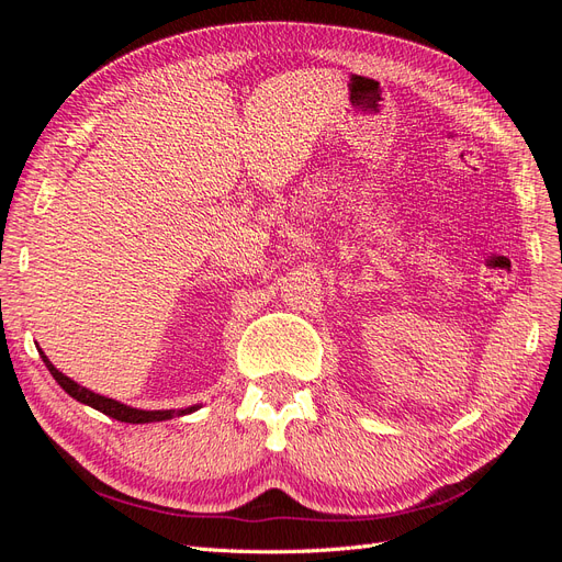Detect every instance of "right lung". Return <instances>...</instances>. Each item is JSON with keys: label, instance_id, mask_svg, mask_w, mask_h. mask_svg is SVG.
<instances>
[{"label": "right lung", "instance_id": "add662e5", "mask_svg": "<svg viewBox=\"0 0 562 562\" xmlns=\"http://www.w3.org/2000/svg\"><path fill=\"white\" fill-rule=\"evenodd\" d=\"M40 356H42V361H44V366L48 368L50 375H54V380L67 391V394H70L72 398H77V401L83 403V405H91L93 411L103 413V415H108V417H112V419H119V422H126V424L164 422V419H173V417L190 415V413H194V411H199V407H201V405H190V407H182V411H140V407H131V405L119 403V401H114V398L100 396V394H95V391L77 384L75 380L67 378L65 372H60L54 363H50L48 356H46L42 349H40Z\"/></svg>", "mask_w": 562, "mask_h": 562}]
</instances>
